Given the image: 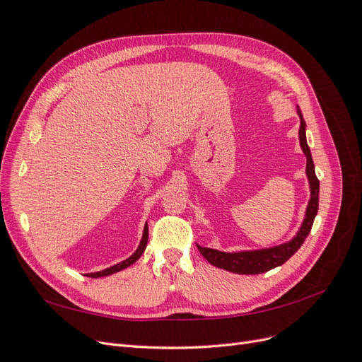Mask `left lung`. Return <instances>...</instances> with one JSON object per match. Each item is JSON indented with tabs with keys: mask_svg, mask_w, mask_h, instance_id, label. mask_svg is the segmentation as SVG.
Segmentation results:
<instances>
[{
	"mask_svg": "<svg viewBox=\"0 0 362 362\" xmlns=\"http://www.w3.org/2000/svg\"><path fill=\"white\" fill-rule=\"evenodd\" d=\"M298 115L300 119L299 127V141L303 154L306 157V178H308L310 184V201L306 205L305 217L302 221V225L296 235L288 240V242L264 247V249H252V250H237V252H223L211 247H202L198 246L202 257L210 262V264L225 269L228 272L238 273V275H258V273H264L278 266H282L288 258H291L298 249L303 245L305 238L308 237L314 218L317 216V210H319V192H320V182L315 177L314 170V161L311 157V151L308 144H306V124L303 120L302 112L298 105Z\"/></svg>",
	"mask_w": 362,
	"mask_h": 362,
	"instance_id": "8db88e82",
	"label": "left lung"
}]
</instances>
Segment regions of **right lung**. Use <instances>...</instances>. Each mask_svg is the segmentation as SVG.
I'll list each match as a JSON object with an SVG mask.
<instances>
[{"mask_svg":"<svg viewBox=\"0 0 362 362\" xmlns=\"http://www.w3.org/2000/svg\"><path fill=\"white\" fill-rule=\"evenodd\" d=\"M148 235H149V233H148V223H145V228H144V235H141L140 245H139V247L134 250V254H133V255L128 257V258H127V259H124V261L117 262V264H115V266H110V267L104 269V270L93 272V273H87L86 276H89V278L110 276V275H113V273H117V272H120V270H124V269L129 267L131 264H134V262L141 257V254H144L145 249H146V245H148Z\"/></svg>","mask_w":362,"mask_h":362,"instance_id":"obj_1","label":"right lung"}]
</instances>
